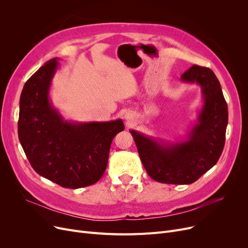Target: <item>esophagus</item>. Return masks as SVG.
I'll return each instance as SVG.
<instances>
[{
    "label": "esophagus",
    "instance_id": "obj_1",
    "mask_svg": "<svg viewBox=\"0 0 248 248\" xmlns=\"http://www.w3.org/2000/svg\"><path fill=\"white\" fill-rule=\"evenodd\" d=\"M125 117H126V119H127V117H128V114H126V115H125Z\"/></svg>",
    "mask_w": 248,
    "mask_h": 248
}]
</instances>
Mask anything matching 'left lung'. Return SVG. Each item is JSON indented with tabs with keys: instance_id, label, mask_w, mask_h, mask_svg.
<instances>
[{
	"instance_id": "left-lung-1",
	"label": "left lung",
	"mask_w": 248,
	"mask_h": 248,
	"mask_svg": "<svg viewBox=\"0 0 248 248\" xmlns=\"http://www.w3.org/2000/svg\"><path fill=\"white\" fill-rule=\"evenodd\" d=\"M181 80L200 85L203 97L197 123L184 140L171 142L129 131L147 173L160 183H194L216 165L225 144L228 108L214 72L193 65Z\"/></svg>"
}]
</instances>
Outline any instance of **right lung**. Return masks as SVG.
I'll return each mask as SVG.
<instances>
[{"label": "right lung", "mask_w": 248, "mask_h": 248, "mask_svg": "<svg viewBox=\"0 0 248 248\" xmlns=\"http://www.w3.org/2000/svg\"><path fill=\"white\" fill-rule=\"evenodd\" d=\"M58 58L46 62L26 81L21 97L18 135L32 168L64 188L90 186L106 171L111 141L122 120L77 123L64 120L49 91Z\"/></svg>", "instance_id": "right-lung-1"}]
</instances>
